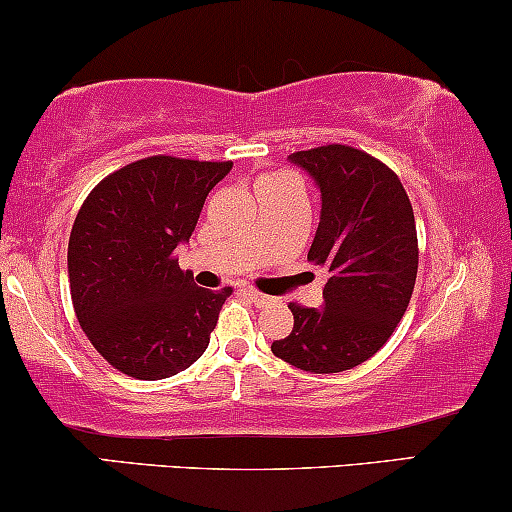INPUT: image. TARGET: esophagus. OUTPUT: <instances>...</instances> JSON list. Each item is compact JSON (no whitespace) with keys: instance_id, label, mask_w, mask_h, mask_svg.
<instances>
[{"instance_id":"34e87169","label":"esophagus","mask_w":512,"mask_h":512,"mask_svg":"<svg viewBox=\"0 0 512 512\" xmlns=\"http://www.w3.org/2000/svg\"><path fill=\"white\" fill-rule=\"evenodd\" d=\"M246 294H249V299L254 301V306H258V308H261V306H268L270 301H273V299H270V296L261 294V292H256V289H246Z\"/></svg>"}]
</instances>
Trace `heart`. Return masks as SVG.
<instances>
[{
	"instance_id": "1",
	"label": "heart",
	"mask_w": 512,
	"mask_h": 512,
	"mask_svg": "<svg viewBox=\"0 0 512 512\" xmlns=\"http://www.w3.org/2000/svg\"><path fill=\"white\" fill-rule=\"evenodd\" d=\"M285 182H294L289 175L285 173H273V175H263L261 180L256 182V192L258 189H266V187H275V185H285Z\"/></svg>"
}]
</instances>
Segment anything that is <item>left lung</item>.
Segmentation results:
<instances>
[{
    "label": "left lung",
    "instance_id": "1",
    "mask_svg": "<svg viewBox=\"0 0 512 512\" xmlns=\"http://www.w3.org/2000/svg\"><path fill=\"white\" fill-rule=\"evenodd\" d=\"M289 161L320 189L308 261L327 270L325 306L289 304L294 330L273 342L282 361L315 375L375 356L401 323L418 277V232L399 175L346 144L296 151Z\"/></svg>",
    "mask_w": 512,
    "mask_h": 512
}]
</instances>
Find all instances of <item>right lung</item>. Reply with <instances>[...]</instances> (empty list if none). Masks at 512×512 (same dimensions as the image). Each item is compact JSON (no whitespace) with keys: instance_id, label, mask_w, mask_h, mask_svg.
<instances>
[{"instance_id":"add662e5","label":"right lung","mask_w":512,"mask_h":512,"mask_svg":"<svg viewBox=\"0 0 512 512\" xmlns=\"http://www.w3.org/2000/svg\"><path fill=\"white\" fill-rule=\"evenodd\" d=\"M232 161L149 156L106 175L75 216L68 280L82 332L135 380L178 375L206 351L230 287H197L178 266Z\"/></svg>"}]
</instances>
